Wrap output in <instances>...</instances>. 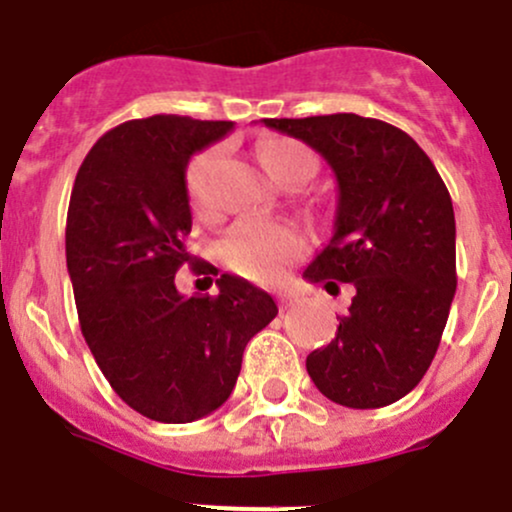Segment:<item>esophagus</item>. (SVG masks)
Listing matches in <instances>:
<instances>
[{"instance_id": "34e87169", "label": "esophagus", "mask_w": 512, "mask_h": 512, "mask_svg": "<svg viewBox=\"0 0 512 512\" xmlns=\"http://www.w3.org/2000/svg\"><path fill=\"white\" fill-rule=\"evenodd\" d=\"M297 302V297H292V295H280V307L282 310H290L292 305H295Z\"/></svg>"}]
</instances>
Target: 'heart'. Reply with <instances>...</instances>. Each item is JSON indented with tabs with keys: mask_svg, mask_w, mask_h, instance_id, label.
I'll use <instances>...</instances> for the list:
<instances>
[{
	"mask_svg": "<svg viewBox=\"0 0 512 512\" xmlns=\"http://www.w3.org/2000/svg\"><path fill=\"white\" fill-rule=\"evenodd\" d=\"M260 162L277 182L290 167L310 165V155L295 140L272 137L260 145ZM217 165V150H205L187 165L185 185L192 207L200 215L215 210L212 197V172ZM307 250V235L290 220H240L220 240V257L232 272L250 280L270 282L285 272L287 265L300 260Z\"/></svg>",
	"mask_w": 512,
	"mask_h": 512,
	"instance_id": "heart-1",
	"label": "heart"
}]
</instances>
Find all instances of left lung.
Segmentation results:
<instances>
[{"label": "left lung", "instance_id": "obj_1", "mask_svg": "<svg viewBox=\"0 0 512 512\" xmlns=\"http://www.w3.org/2000/svg\"><path fill=\"white\" fill-rule=\"evenodd\" d=\"M265 124L335 172V235L305 277L327 290L335 279L355 285L335 340L307 355V372L332 403L385 408L428 372L458 287L448 187L418 142L382 119L337 112Z\"/></svg>", "mask_w": 512, "mask_h": 512}]
</instances>
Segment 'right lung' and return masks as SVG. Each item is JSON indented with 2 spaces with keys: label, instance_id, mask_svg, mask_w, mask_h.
I'll use <instances>...</instances> for the list:
<instances>
[{
  "label": "right lung",
  "instance_id": "1",
  "mask_svg": "<svg viewBox=\"0 0 512 512\" xmlns=\"http://www.w3.org/2000/svg\"><path fill=\"white\" fill-rule=\"evenodd\" d=\"M232 122L155 114L102 135L67 212V270L82 335L114 393L157 423H192L230 398L252 335L277 305L235 275L220 295L185 297L175 275L197 257L185 170ZM195 272H200L195 267Z\"/></svg>",
  "mask_w": 512,
  "mask_h": 512
}]
</instances>
